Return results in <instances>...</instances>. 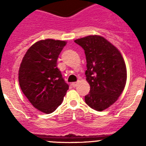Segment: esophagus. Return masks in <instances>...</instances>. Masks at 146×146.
<instances>
[{
  "label": "esophagus",
  "instance_id": "obj_1",
  "mask_svg": "<svg viewBox=\"0 0 146 146\" xmlns=\"http://www.w3.org/2000/svg\"><path fill=\"white\" fill-rule=\"evenodd\" d=\"M72 86H73V87L74 88H75L76 86H77V82H72Z\"/></svg>",
  "mask_w": 146,
  "mask_h": 146
}]
</instances>
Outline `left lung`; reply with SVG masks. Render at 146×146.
Returning <instances> with one entry per match:
<instances>
[{"mask_svg":"<svg viewBox=\"0 0 146 146\" xmlns=\"http://www.w3.org/2000/svg\"><path fill=\"white\" fill-rule=\"evenodd\" d=\"M83 48L87 61L86 80L90 92L85 96L92 109L102 111L118 100L126 86L125 61L117 47L99 35L74 40Z\"/></svg>","mask_w":146,"mask_h":146,"instance_id":"left-lung-1","label":"left lung"}]
</instances>
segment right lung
<instances>
[{
	"instance_id": "1",
	"label": "right lung",
	"mask_w": 146,
	"mask_h": 146,
	"mask_svg": "<svg viewBox=\"0 0 146 146\" xmlns=\"http://www.w3.org/2000/svg\"><path fill=\"white\" fill-rule=\"evenodd\" d=\"M65 41L47 38L27 50L19 69V84L28 101L42 113L49 114L61 104L69 89L57 67Z\"/></svg>"
}]
</instances>
